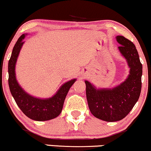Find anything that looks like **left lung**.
Here are the masks:
<instances>
[{"label": "left lung", "mask_w": 151, "mask_h": 151, "mask_svg": "<svg viewBox=\"0 0 151 151\" xmlns=\"http://www.w3.org/2000/svg\"><path fill=\"white\" fill-rule=\"evenodd\" d=\"M121 46L118 49L126 59L129 74L125 81L112 88L97 89L85 81L88 104L95 117L107 122L121 121L134 107L140 96L142 89V64L136 47L121 35L116 37Z\"/></svg>", "instance_id": "left-lung-1"}]
</instances>
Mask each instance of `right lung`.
Here are the masks:
<instances>
[{
    "label": "right lung",
    "mask_w": 151,
    "mask_h": 151,
    "mask_svg": "<svg viewBox=\"0 0 151 151\" xmlns=\"http://www.w3.org/2000/svg\"><path fill=\"white\" fill-rule=\"evenodd\" d=\"M27 34L21 35L13 48L8 63V83L11 94L22 112L30 119L45 121L56 118L61 113L65 99L76 79L66 82L60 86L56 94L51 98L41 99L35 98L25 92L16 79L15 66L24 42L23 40Z\"/></svg>",
    "instance_id": "right-lung-1"
}]
</instances>
